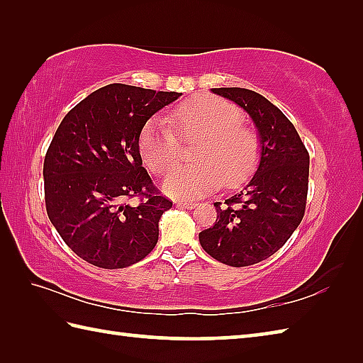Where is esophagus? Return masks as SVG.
<instances>
[{
    "label": "esophagus",
    "mask_w": 363,
    "mask_h": 363,
    "mask_svg": "<svg viewBox=\"0 0 363 363\" xmlns=\"http://www.w3.org/2000/svg\"><path fill=\"white\" fill-rule=\"evenodd\" d=\"M177 207H182V209H194L196 206L195 201H176Z\"/></svg>",
    "instance_id": "obj_1"
}]
</instances>
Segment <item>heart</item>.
I'll use <instances>...</instances> for the list:
<instances>
[{"label": "heart", "instance_id": "1", "mask_svg": "<svg viewBox=\"0 0 363 363\" xmlns=\"http://www.w3.org/2000/svg\"><path fill=\"white\" fill-rule=\"evenodd\" d=\"M196 140L195 164L174 165L162 189L173 198H199L221 182L233 187L248 179L260 157L257 134L242 123V112L217 96L199 95L177 106L168 120L154 117L143 126L138 148L154 173H164L179 156V139Z\"/></svg>", "mask_w": 363, "mask_h": 363}]
</instances>
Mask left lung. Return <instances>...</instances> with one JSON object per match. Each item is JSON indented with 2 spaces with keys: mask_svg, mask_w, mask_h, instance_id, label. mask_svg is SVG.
Wrapping results in <instances>:
<instances>
[{
  "mask_svg": "<svg viewBox=\"0 0 363 363\" xmlns=\"http://www.w3.org/2000/svg\"><path fill=\"white\" fill-rule=\"evenodd\" d=\"M250 115L260 140V157L248 186L215 203L217 220L199 233L203 250L229 267L259 264L282 248L304 217L309 152L290 120L256 91L212 89Z\"/></svg>",
  "mask_w": 363,
  "mask_h": 363,
  "instance_id": "8db88e82",
  "label": "left lung"
}]
</instances>
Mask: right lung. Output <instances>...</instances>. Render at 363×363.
I'll return each instance as SVG.
<instances>
[{
	"label": "right lung",
	"instance_id": "1",
	"mask_svg": "<svg viewBox=\"0 0 363 363\" xmlns=\"http://www.w3.org/2000/svg\"><path fill=\"white\" fill-rule=\"evenodd\" d=\"M182 94L109 84L60 123L43 162L50 221L76 256L115 269L145 259L173 203L142 167L138 138L154 113ZM141 203L129 205L128 199Z\"/></svg>",
	"mask_w": 363,
	"mask_h": 363
}]
</instances>
